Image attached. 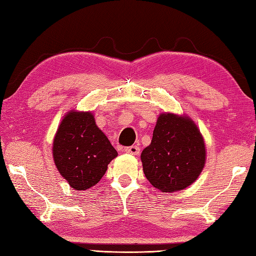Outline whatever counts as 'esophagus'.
<instances>
[{
    "label": "esophagus",
    "instance_id": "1",
    "mask_svg": "<svg viewBox=\"0 0 256 256\" xmlns=\"http://www.w3.org/2000/svg\"><path fill=\"white\" fill-rule=\"evenodd\" d=\"M124 151L126 152V153H130V154L138 155V154H140V148L138 146V145H132V146H126V148H125Z\"/></svg>",
    "mask_w": 256,
    "mask_h": 256
}]
</instances>
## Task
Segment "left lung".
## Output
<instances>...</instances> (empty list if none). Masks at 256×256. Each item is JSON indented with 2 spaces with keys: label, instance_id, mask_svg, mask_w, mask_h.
Returning a JSON list of instances; mask_svg holds the SVG:
<instances>
[{
  "label": "left lung",
  "instance_id": "1",
  "mask_svg": "<svg viewBox=\"0 0 256 256\" xmlns=\"http://www.w3.org/2000/svg\"><path fill=\"white\" fill-rule=\"evenodd\" d=\"M145 176L162 192H176L198 178L205 163V145L193 121L161 114L151 144L141 154Z\"/></svg>",
  "mask_w": 256,
  "mask_h": 256
}]
</instances>
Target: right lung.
I'll return each mask as SVG.
<instances>
[{"mask_svg": "<svg viewBox=\"0 0 256 256\" xmlns=\"http://www.w3.org/2000/svg\"><path fill=\"white\" fill-rule=\"evenodd\" d=\"M116 156L92 113L71 112L63 118L54 138L53 158L58 172L74 190L94 186Z\"/></svg>", "mask_w": 256, "mask_h": 256, "instance_id": "add662e5", "label": "right lung"}]
</instances>
